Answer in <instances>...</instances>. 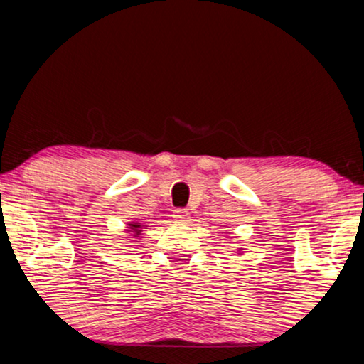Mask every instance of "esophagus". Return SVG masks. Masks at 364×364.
<instances>
[{"label": "esophagus", "instance_id": "34e87169", "mask_svg": "<svg viewBox=\"0 0 364 364\" xmlns=\"http://www.w3.org/2000/svg\"><path fill=\"white\" fill-rule=\"evenodd\" d=\"M173 218H176V220H186L187 210H183V208H177V210H173Z\"/></svg>", "mask_w": 364, "mask_h": 364}]
</instances>
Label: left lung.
<instances>
[{
    "mask_svg": "<svg viewBox=\"0 0 364 364\" xmlns=\"http://www.w3.org/2000/svg\"><path fill=\"white\" fill-rule=\"evenodd\" d=\"M242 250H243V248H240V250H238V253H242Z\"/></svg>",
    "mask_w": 364,
    "mask_h": 364,
    "instance_id": "1",
    "label": "left lung"
}]
</instances>
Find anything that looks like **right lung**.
I'll return each mask as SVG.
<instances>
[{
  "label": "right lung",
  "instance_id": "obj_1",
  "mask_svg": "<svg viewBox=\"0 0 364 364\" xmlns=\"http://www.w3.org/2000/svg\"><path fill=\"white\" fill-rule=\"evenodd\" d=\"M147 225L146 223H141L137 220H131L127 222V227H126V233H129L132 238H142V232L144 228H146Z\"/></svg>",
  "mask_w": 364,
  "mask_h": 364
}]
</instances>
